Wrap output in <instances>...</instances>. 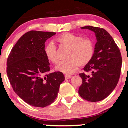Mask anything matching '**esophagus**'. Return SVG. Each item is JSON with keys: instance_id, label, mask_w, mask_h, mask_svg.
<instances>
[{"instance_id": "esophagus-1", "label": "esophagus", "mask_w": 128, "mask_h": 128, "mask_svg": "<svg viewBox=\"0 0 128 128\" xmlns=\"http://www.w3.org/2000/svg\"><path fill=\"white\" fill-rule=\"evenodd\" d=\"M65 78L66 79H68L72 78V75H70V74H66Z\"/></svg>"}]
</instances>
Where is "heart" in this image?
<instances>
[{
    "mask_svg": "<svg viewBox=\"0 0 128 128\" xmlns=\"http://www.w3.org/2000/svg\"><path fill=\"white\" fill-rule=\"evenodd\" d=\"M60 45L68 47L67 59L60 61L55 69L61 72L73 73L77 70L79 65L86 66L92 60L94 54V43L90 38H84L72 33H65L56 38ZM45 55L50 62L58 61L56 47L53 42L48 43L44 48Z\"/></svg>",
    "mask_w": 128,
    "mask_h": 128,
    "instance_id": "1",
    "label": "heart"
}]
</instances>
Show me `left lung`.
<instances>
[{"label":"left lung","instance_id":"8db88e82","mask_svg":"<svg viewBox=\"0 0 128 128\" xmlns=\"http://www.w3.org/2000/svg\"><path fill=\"white\" fill-rule=\"evenodd\" d=\"M80 28L94 32L97 42L93 57L84 68L86 73L79 74L82 84L78 92L86 100L99 102L106 98L117 86L122 64L121 53L112 36L104 29L90 26Z\"/></svg>","mask_w":128,"mask_h":128}]
</instances>
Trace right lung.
Returning a JSON list of instances; mask_svg holds the SVG:
<instances>
[{"label":"right lung","mask_w":128,"mask_h":128,"mask_svg":"<svg viewBox=\"0 0 128 128\" xmlns=\"http://www.w3.org/2000/svg\"><path fill=\"white\" fill-rule=\"evenodd\" d=\"M55 32L29 31L18 40L7 60V74L14 92L29 105L49 106L58 96L65 80L62 72L48 73L45 42Z\"/></svg>","instance_id":"obj_1"}]
</instances>
